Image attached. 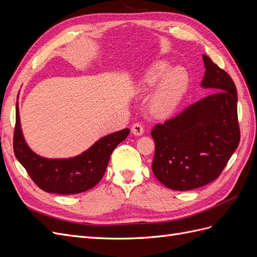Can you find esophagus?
<instances>
[{"mask_svg":"<svg viewBox=\"0 0 257 257\" xmlns=\"http://www.w3.org/2000/svg\"><path fill=\"white\" fill-rule=\"evenodd\" d=\"M144 132L145 130L141 123H136L132 126V133H133L135 136H142L144 134Z\"/></svg>","mask_w":257,"mask_h":257,"instance_id":"obj_1","label":"esophagus"}]
</instances>
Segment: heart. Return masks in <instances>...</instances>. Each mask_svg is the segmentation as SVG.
<instances>
[{
  "label": "heart",
  "mask_w": 257,
  "mask_h": 257,
  "mask_svg": "<svg viewBox=\"0 0 257 257\" xmlns=\"http://www.w3.org/2000/svg\"><path fill=\"white\" fill-rule=\"evenodd\" d=\"M167 60H159L148 67L136 82L139 97L149 96L151 113L158 119H166L180 105L189 88L190 77L182 66H175Z\"/></svg>",
  "instance_id": "heart-1"
}]
</instances>
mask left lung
Segmentation results:
<instances>
[{
  "instance_id": "8db88e82",
  "label": "left lung",
  "mask_w": 257,
  "mask_h": 257,
  "mask_svg": "<svg viewBox=\"0 0 257 257\" xmlns=\"http://www.w3.org/2000/svg\"><path fill=\"white\" fill-rule=\"evenodd\" d=\"M200 87L210 94L151 132L155 143L152 170L176 191L204 186L220 176L240 142L237 90L230 76L203 54Z\"/></svg>"
}]
</instances>
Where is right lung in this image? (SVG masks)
<instances>
[{
	"label": "right lung",
	"instance_id": "1",
	"mask_svg": "<svg viewBox=\"0 0 257 257\" xmlns=\"http://www.w3.org/2000/svg\"><path fill=\"white\" fill-rule=\"evenodd\" d=\"M130 134L128 128L99 138L88 150L67 159H47L36 154L22 134L19 106L16 105L14 152L31 179L43 191L71 195L95 186L105 174L115 147Z\"/></svg>",
	"mask_w": 257,
	"mask_h": 257
}]
</instances>
